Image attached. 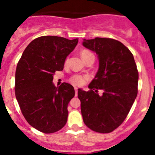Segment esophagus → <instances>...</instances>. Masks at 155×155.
Returning <instances> with one entry per match:
<instances>
[{
  "label": "esophagus",
  "mask_w": 155,
  "mask_h": 155,
  "mask_svg": "<svg viewBox=\"0 0 155 155\" xmlns=\"http://www.w3.org/2000/svg\"><path fill=\"white\" fill-rule=\"evenodd\" d=\"M74 90H75V95L77 96V94H78V87H74Z\"/></svg>",
  "instance_id": "obj_1"
}]
</instances>
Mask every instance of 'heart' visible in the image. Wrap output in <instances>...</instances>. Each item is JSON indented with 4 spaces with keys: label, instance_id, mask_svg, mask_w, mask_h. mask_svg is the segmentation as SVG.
<instances>
[{
    "label": "heart",
    "instance_id": "obj_1",
    "mask_svg": "<svg viewBox=\"0 0 155 155\" xmlns=\"http://www.w3.org/2000/svg\"><path fill=\"white\" fill-rule=\"evenodd\" d=\"M81 57L83 60H84V59L87 58V57H91V56H94L91 51L87 50H82L81 53ZM66 63H67V61H66ZM88 79H89V77L87 76V75L74 74L73 75V76L71 77L70 81H71L72 84H75V85L81 86L83 85V84H85L86 81H87Z\"/></svg>",
    "mask_w": 155,
    "mask_h": 155
}]
</instances>
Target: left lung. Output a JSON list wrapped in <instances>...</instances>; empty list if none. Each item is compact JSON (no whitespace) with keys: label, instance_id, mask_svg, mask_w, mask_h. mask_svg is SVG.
I'll use <instances>...</instances> for the list:
<instances>
[{"label":"left lung","instance_id":"1","mask_svg":"<svg viewBox=\"0 0 155 155\" xmlns=\"http://www.w3.org/2000/svg\"><path fill=\"white\" fill-rule=\"evenodd\" d=\"M83 46L95 52L99 61L89 91L78 92L83 120L93 131L113 132L125 120L137 95L136 63L128 48L116 39H84ZM98 90L104 91L101 97Z\"/></svg>","mask_w":155,"mask_h":155}]
</instances>
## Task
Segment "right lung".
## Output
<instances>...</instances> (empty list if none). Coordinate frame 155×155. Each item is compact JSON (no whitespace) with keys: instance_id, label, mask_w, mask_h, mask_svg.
Instances as JSON below:
<instances>
[{"instance_id":"obj_1","label":"right lung","mask_w":155,"mask_h":155,"mask_svg":"<svg viewBox=\"0 0 155 155\" xmlns=\"http://www.w3.org/2000/svg\"><path fill=\"white\" fill-rule=\"evenodd\" d=\"M64 37L45 35L31 41L23 52L15 71V96L28 124L44 134L65 126L68 105L75 94L74 87H55L53 74L62 71L65 60L78 44Z\"/></svg>"}]
</instances>
